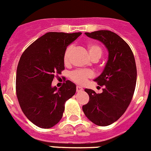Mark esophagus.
<instances>
[{"mask_svg":"<svg viewBox=\"0 0 151 151\" xmlns=\"http://www.w3.org/2000/svg\"><path fill=\"white\" fill-rule=\"evenodd\" d=\"M84 89L82 88V87H81V86H77L76 87V91L77 92H80V91H83Z\"/></svg>","mask_w":151,"mask_h":151,"instance_id":"obj_1","label":"esophagus"}]
</instances>
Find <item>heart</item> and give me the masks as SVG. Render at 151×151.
Returning <instances> with one entry per match:
<instances>
[{
  "instance_id": "b5f03b06",
  "label": "heart",
  "mask_w": 151,
  "mask_h": 151,
  "mask_svg": "<svg viewBox=\"0 0 151 151\" xmlns=\"http://www.w3.org/2000/svg\"><path fill=\"white\" fill-rule=\"evenodd\" d=\"M73 47L72 45L69 46L66 48V50L64 52L63 55V61L66 64H67L69 62V57L73 50ZM88 50L89 55H90L91 59H98L101 58L102 55L103 50L102 47L99 45L95 43H89L88 44ZM93 76V73L91 70H86V69H80V70H76L73 72L70 75V78L77 84L82 85L86 81L88 78H91Z\"/></svg>"
}]
</instances>
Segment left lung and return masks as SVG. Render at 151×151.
Here are the masks:
<instances>
[{"instance_id": "8db88e82", "label": "left lung", "mask_w": 151, "mask_h": 151, "mask_svg": "<svg viewBox=\"0 0 151 151\" xmlns=\"http://www.w3.org/2000/svg\"><path fill=\"white\" fill-rule=\"evenodd\" d=\"M85 35L102 42L109 56L104 71L94 79L104 87L103 92L97 94L85 88L89 101L82 106V110L93 123L106 126L122 116L132 99L137 80L135 60L129 45L111 31L100 30Z\"/></svg>"}]
</instances>
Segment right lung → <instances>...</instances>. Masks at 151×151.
I'll use <instances>...</instances> for the list:
<instances>
[{
    "label": "right lung",
    "instance_id": "1",
    "mask_svg": "<svg viewBox=\"0 0 151 151\" xmlns=\"http://www.w3.org/2000/svg\"><path fill=\"white\" fill-rule=\"evenodd\" d=\"M81 34L47 32L21 56L17 70V96L25 116L38 127L50 129L58 123L65 103L76 93V86L69 80L58 89L51 84L56 74L65 69L66 47Z\"/></svg>",
    "mask_w": 151,
    "mask_h": 151
}]
</instances>
